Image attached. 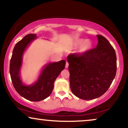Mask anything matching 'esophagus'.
Segmentation results:
<instances>
[{"label": "esophagus", "instance_id": "1", "mask_svg": "<svg viewBox=\"0 0 128 128\" xmlns=\"http://www.w3.org/2000/svg\"><path fill=\"white\" fill-rule=\"evenodd\" d=\"M68 66H69L68 62H66V68H67L68 67Z\"/></svg>", "mask_w": 128, "mask_h": 128}]
</instances>
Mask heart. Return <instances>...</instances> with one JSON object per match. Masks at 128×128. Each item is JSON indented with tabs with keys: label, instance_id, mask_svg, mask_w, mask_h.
<instances>
[{
	"label": "heart",
	"instance_id": "heart-1",
	"mask_svg": "<svg viewBox=\"0 0 128 128\" xmlns=\"http://www.w3.org/2000/svg\"><path fill=\"white\" fill-rule=\"evenodd\" d=\"M81 45V46L79 49L78 52L80 54H83L86 51H88L92 47V42L90 40H86L84 39L78 38L74 40L73 46L74 47H77Z\"/></svg>",
	"mask_w": 128,
	"mask_h": 128
}]
</instances>
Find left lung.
Listing matches in <instances>:
<instances>
[{"instance_id": "8db88e82", "label": "left lung", "mask_w": 128, "mask_h": 128, "mask_svg": "<svg viewBox=\"0 0 128 128\" xmlns=\"http://www.w3.org/2000/svg\"><path fill=\"white\" fill-rule=\"evenodd\" d=\"M97 36L96 48L67 56L71 90L75 96L83 100L102 96L110 86L116 73L114 48L102 35Z\"/></svg>"}]
</instances>
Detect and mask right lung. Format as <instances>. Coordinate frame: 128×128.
Returning <instances> with one entry per match:
<instances>
[{
  "mask_svg": "<svg viewBox=\"0 0 128 128\" xmlns=\"http://www.w3.org/2000/svg\"><path fill=\"white\" fill-rule=\"evenodd\" d=\"M36 38V34H30L26 35L16 44L13 50L9 67L11 80L16 91L26 99L33 102L41 101L51 94L55 80L66 66L65 60L49 63L42 71L36 83L30 86L24 85L19 76L22 56L25 48Z\"/></svg>",
  "mask_w": 128,
  "mask_h": 128,
  "instance_id": "obj_1",
  "label": "right lung"
}]
</instances>
